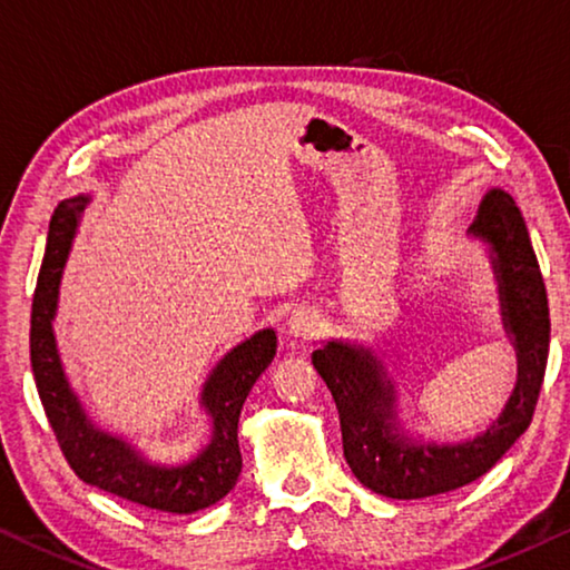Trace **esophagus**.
<instances>
[{
  "label": "esophagus",
  "instance_id": "obj_1",
  "mask_svg": "<svg viewBox=\"0 0 570 570\" xmlns=\"http://www.w3.org/2000/svg\"><path fill=\"white\" fill-rule=\"evenodd\" d=\"M320 327H322L320 314L309 309V306H296V309L288 314V320H286V332L296 340L317 337Z\"/></svg>",
  "mask_w": 570,
  "mask_h": 570
}]
</instances>
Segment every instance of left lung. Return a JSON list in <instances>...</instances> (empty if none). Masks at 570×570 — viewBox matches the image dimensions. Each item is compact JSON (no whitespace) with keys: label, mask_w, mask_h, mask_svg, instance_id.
<instances>
[{"label":"left lung","mask_w":570,"mask_h":570,"mask_svg":"<svg viewBox=\"0 0 570 570\" xmlns=\"http://www.w3.org/2000/svg\"><path fill=\"white\" fill-rule=\"evenodd\" d=\"M469 236L490 246L502 324L518 352V383L510 401L480 436L462 444L411 439L395 413V385L373 352L334 340L312 352V363L337 403L342 449L352 474L367 490L393 500H421L480 480L525 433L543 385L548 294L520 207L504 189H492Z\"/></svg>","instance_id":"1"}]
</instances>
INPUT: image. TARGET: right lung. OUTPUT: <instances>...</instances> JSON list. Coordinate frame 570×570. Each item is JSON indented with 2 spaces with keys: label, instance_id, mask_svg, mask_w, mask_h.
<instances>
[{
  "label": "right lung",
  "instance_id": "1",
  "mask_svg": "<svg viewBox=\"0 0 570 570\" xmlns=\"http://www.w3.org/2000/svg\"><path fill=\"white\" fill-rule=\"evenodd\" d=\"M88 200V195L70 197L52 213L30 320L35 385L62 454L80 480L149 510L193 514L223 500L236 487L243 464L238 449L240 409L253 383L276 355V332L258 330L207 375L200 405L213 419V436L193 462L175 466L149 462L129 441L94 426L68 383L52 332L62 268Z\"/></svg>",
  "mask_w": 570,
  "mask_h": 570
}]
</instances>
